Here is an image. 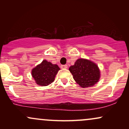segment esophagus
I'll list each match as a JSON object with an SVG mask.
<instances>
[{"instance_id": "obj_1", "label": "esophagus", "mask_w": 129, "mask_h": 129, "mask_svg": "<svg viewBox=\"0 0 129 129\" xmlns=\"http://www.w3.org/2000/svg\"><path fill=\"white\" fill-rule=\"evenodd\" d=\"M60 68L62 69H66L68 68V66L67 65H62V66H60Z\"/></svg>"}]
</instances>
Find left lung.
I'll return each mask as SVG.
<instances>
[{"label": "left lung", "mask_w": 129, "mask_h": 129, "mask_svg": "<svg viewBox=\"0 0 129 129\" xmlns=\"http://www.w3.org/2000/svg\"><path fill=\"white\" fill-rule=\"evenodd\" d=\"M69 70L74 80L82 88L93 87L100 79V70L96 63L87 59L79 58Z\"/></svg>", "instance_id": "obj_1"}]
</instances>
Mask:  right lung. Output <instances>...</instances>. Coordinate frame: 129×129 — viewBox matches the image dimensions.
<instances>
[{
  "instance_id": "obj_1",
  "label": "right lung",
  "mask_w": 129,
  "mask_h": 129,
  "mask_svg": "<svg viewBox=\"0 0 129 129\" xmlns=\"http://www.w3.org/2000/svg\"><path fill=\"white\" fill-rule=\"evenodd\" d=\"M60 68L47 60L42 62L32 69L31 75L36 83L41 86H47L54 81L56 74Z\"/></svg>"
}]
</instances>
